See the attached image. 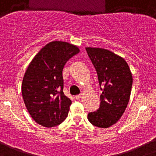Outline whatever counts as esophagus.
<instances>
[{"mask_svg": "<svg viewBox=\"0 0 156 156\" xmlns=\"http://www.w3.org/2000/svg\"><path fill=\"white\" fill-rule=\"evenodd\" d=\"M81 96H82V94L81 93V94H78V95H77L76 96H75V97H76V99H79L81 97Z\"/></svg>", "mask_w": 156, "mask_h": 156, "instance_id": "esophagus-1", "label": "esophagus"}]
</instances>
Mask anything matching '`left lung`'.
I'll return each mask as SVG.
<instances>
[{
  "instance_id": "8db88e82",
  "label": "left lung",
  "mask_w": 156,
  "mask_h": 156,
  "mask_svg": "<svg viewBox=\"0 0 156 156\" xmlns=\"http://www.w3.org/2000/svg\"><path fill=\"white\" fill-rule=\"evenodd\" d=\"M97 71L99 85L104 84L100 95V106L97 111L88 114L92 124L107 128L120 120L130 99L132 73L127 61L106 49L85 47Z\"/></svg>"
}]
</instances>
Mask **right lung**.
<instances>
[{
    "instance_id": "1",
    "label": "right lung",
    "mask_w": 156,
    "mask_h": 156,
    "mask_svg": "<svg viewBox=\"0 0 156 156\" xmlns=\"http://www.w3.org/2000/svg\"><path fill=\"white\" fill-rule=\"evenodd\" d=\"M77 46L52 41L33 57L24 75L22 93L32 118L40 125L53 127L62 123L71 100L63 92V69L67 61L79 53Z\"/></svg>"
}]
</instances>
